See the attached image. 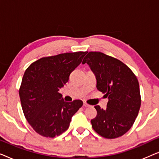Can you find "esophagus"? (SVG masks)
<instances>
[{
	"instance_id": "34e87169",
	"label": "esophagus",
	"mask_w": 159,
	"mask_h": 159,
	"mask_svg": "<svg viewBox=\"0 0 159 159\" xmlns=\"http://www.w3.org/2000/svg\"><path fill=\"white\" fill-rule=\"evenodd\" d=\"M83 106H84V107H89V106H90V105H88V104L86 103H83Z\"/></svg>"
}]
</instances>
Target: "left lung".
<instances>
[{"label":"left lung","mask_w":159,"mask_h":159,"mask_svg":"<svg viewBox=\"0 0 159 159\" xmlns=\"http://www.w3.org/2000/svg\"><path fill=\"white\" fill-rule=\"evenodd\" d=\"M85 63L95 74L97 89L108 99L106 109L95 106L97 116L91 120L92 127L105 138L122 136L133 125L140 108L136 76L121 61L101 52H89L82 61Z\"/></svg>","instance_id":"8db88e82"}]
</instances>
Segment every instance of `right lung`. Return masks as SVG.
Masks as SVG:
<instances>
[{
	"mask_svg": "<svg viewBox=\"0 0 159 159\" xmlns=\"http://www.w3.org/2000/svg\"><path fill=\"white\" fill-rule=\"evenodd\" d=\"M86 53L80 51L42 58L26 69L19 97L25 118L37 133L46 138L60 135L82 107V101H64L58 91Z\"/></svg>",
	"mask_w": 159,
	"mask_h": 159,
	"instance_id": "1",
	"label": "right lung"
}]
</instances>
